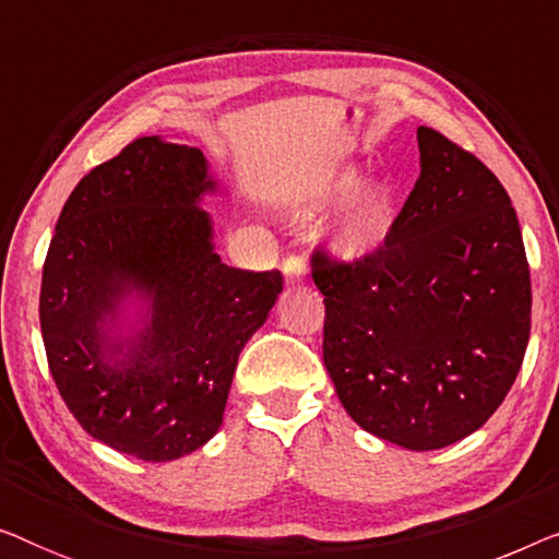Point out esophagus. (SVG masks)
Wrapping results in <instances>:
<instances>
[{
	"mask_svg": "<svg viewBox=\"0 0 559 559\" xmlns=\"http://www.w3.org/2000/svg\"><path fill=\"white\" fill-rule=\"evenodd\" d=\"M282 274H285L287 285H297V282H302L305 274H308V270H305V259L297 254H289L285 262H282Z\"/></svg>",
	"mask_w": 559,
	"mask_h": 559,
	"instance_id": "34e87169",
	"label": "esophagus"
}]
</instances>
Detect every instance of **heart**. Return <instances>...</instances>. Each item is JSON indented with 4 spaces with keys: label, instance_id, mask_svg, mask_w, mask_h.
I'll use <instances>...</instances> for the list:
<instances>
[{
    "label": "heart",
    "instance_id": "obj_1",
    "mask_svg": "<svg viewBox=\"0 0 559 559\" xmlns=\"http://www.w3.org/2000/svg\"><path fill=\"white\" fill-rule=\"evenodd\" d=\"M364 178L366 170L361 165L343 167L320 188L310 205V211L323 213L352 201L333 231V249L343 259H356L371 251L384 239L396 216V198L400 195H396L394 180L377 178L361 189Z\"/></svg>",
    "mask_w": 559,
    "mask_h": 559
}]
</instances>
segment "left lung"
<instances>
[{
    "mask_svg": "<svg viewBox=\"0 0 559 559\" xmlns=\"http://www.w3.org/2000/svg\"><path fill=\"white\" fill-rule=\"evenodd\" d=\"M419 178L384 247L361 262L312 254L325 295L323 364L350 419L407 450L468 438L522 369L532 282L499 178L430 127Z\"/></svg>",
    "mask_w": 559,
    "mask_h": 559,
    "instance_id": "8db88e82",
    "label": "left lung"
}]
</instances>
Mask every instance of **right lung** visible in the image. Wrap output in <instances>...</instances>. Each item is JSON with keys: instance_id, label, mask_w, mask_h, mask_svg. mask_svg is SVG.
Listing matches in <instances>:
<instances>
[{"instance_id": "obj_1", "label": "right lung", "mask_w": 559, "mask_h": 559, "mask_svg": "<svg viewBox=\"0 0 559 559\" xmlns=\"http://www.w3.org/2000/svg\"><path fill=\"white\" fill-rule=\"evenodd\" d=\"M216 190L201 150L140 136L75 186L45 257L58 392L91 438L140 461L218 432L241 348L282 293L280 272L221 262L201 209Z\"/></svg>"}]
</instances>
